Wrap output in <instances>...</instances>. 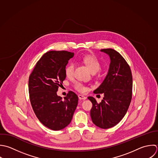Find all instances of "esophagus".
Listing matches in <instances>:
<instances>
[{"label": "esophagus", "instance_id": "esophagus-1", "mask_svg": "<svg viewBox=\"0 0 158 158\" xmlns=\"http://www.w3.org/2000/svg\"><path fill=\"white\" fill-rule=\"evenodd\" d=\"M78 97H79V98L80 100H85V99L87 98L86 97H85V96H84V95H78Z\"/></svg>", "mask_w": 158, "mask_h": 158}]
</instances>
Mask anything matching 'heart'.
<instances>
[{"label":"heart","mask_w":158,"mask_h":158,"mask_svg":"<svg viewBox=\"0 0 158 158\" xmlns=\"http://www.w3.org/2000/svg\"><path fill=\"white\" fill-rule=\"evenodd\" d=\"M83 62L85 65L88 67L89 70L91 71L92 73H97L100 68L101 64L98 60V58L94 55H87L83 58L82 59ZM74 69H75V64L73 63H69L65 68V74L67 77H72L74 74ZM75 89L81 92H83L85 90V86L79 82H76L74 84Z\"/></svg>","instance_id":"b5f03b06"}]
</instances>
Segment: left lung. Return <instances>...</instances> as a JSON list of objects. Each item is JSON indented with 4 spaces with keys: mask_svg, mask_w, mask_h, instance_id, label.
<instances>
[{
    "mask_svg": "<svg viewBox=\"0 0 158 158\" xmlns=\"http://www.w3.org/2000/svg\"><path fill=\"white\" fill-rule=\"evenodd\" d=\"M110 58L108 73L94 94H103L100 103L92 97L90 116L93 123L102 129H109L118 124L126 114L132 94V76L129 65L117 51L112 48L100 50Z\"/></svg>",
    "mask_w": 158,
    "mask_h": 158,
    "instance_id": "obj_1",
    "label": "left lung"
}]
</instances>
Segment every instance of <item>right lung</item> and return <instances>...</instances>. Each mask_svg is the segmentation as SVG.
<instances>
[{"mask_svg": "<svg viewBox=\"0 0 158 158\" xmlns=\"http://www.w3.org/2000/svg\"><path fill=\"white\" fill-rule=\"evenodd\" d=\"M74 53L49 51L37 62L29 77V98L33 111L45 127L60 131L71 123L78 103L77 95L69 91L64 100L57 95L66 78L65 68Z\"/></svg>", "mask_w": 158, "mask_h": 158, "instance_id": "1", "label": "right lung"}]
</instances>
